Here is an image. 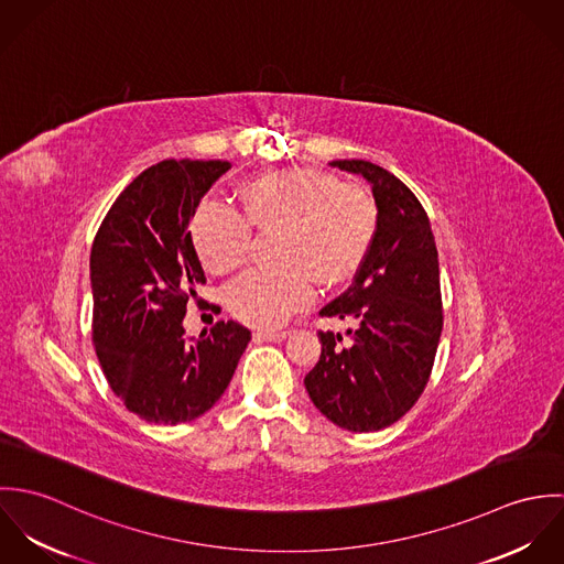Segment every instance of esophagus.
Instances as JSON below:
<instances>
[{
  "instance_id": "esophagus-1",
  "label": "esophagus",
  "mask_w": 564,
  "mask_h": 564,
  "mask_svg": "<svg viewBox=\"0 0 564 564\" xmlns=\"http://www.w3.org/2000/svg\"><path fill=\"white\" fill-rule=\"evenodd\" d=\"M256 336H258V338H262V340H269V343H280V340L289 338V336H291V332H289V329H284V332H269V329H260V332H256Z\"/></svg>"
}]
</instances>
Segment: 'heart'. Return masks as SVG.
<instances>
[{"label": "heart", "instance_id": "heart-1", "mask_svg": "<svg viewBox=\"0 0 564 564\" xmlns=\"http://www.w3.org/2000/svg\"><path fill=\"white\" fill-rule=\"evenodd\" d=\"M239 213L202 204L191 217V241L206 271L226 275L241 267L251 230H275L271 260L226 289L241 322L278 327L313 297V282L334 289L365 262L378 230V204L358 184L317 169H280L242 182Z\"/></svg>", "mask_w": 564, "mask_h": 564}]
</instances>
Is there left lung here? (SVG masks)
<instances>
[{
  "label": "left lung",
  "instance_id": "left-lung-1",
  "mask_svg": "<svg viewBox=\"0 0 564 564\" xmlns=\"http://www.w3.org/2000/svg\"><path fill=\"white\" fill-rule=\"evenodd\" d=\"M362 175L378 204V230L354 284L322 308L351 323L319 332L322 356L304 378L313 403L338 427H389L421 398L443 329L438 251L430 219L400 177L369 161H334Z\"/></svg>",
  "mask_w": 564,
  "mask_h": 564
}]
</instances>
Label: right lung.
<instances>
[{"instance_id": "obj_1", "label": "right lung", "mask_w": 564, "mask_h": 564, "mask_svg": "<svg viewBox=\"0 0 564 564\" xmlns=\"http://www.w3.org/2000/svg\"><path fill=\"white\" fill-rule=\"evenodd\" d=\"M228 161H162L115 199L90 249L93 345L123 405L175 425L210 410L228 389L251 332L217 322L186 338V304L206 284L188 221Z\"/></svg>"}]
</instances>
